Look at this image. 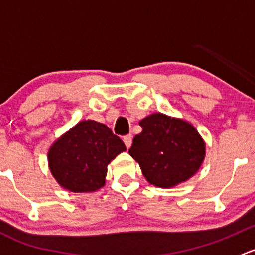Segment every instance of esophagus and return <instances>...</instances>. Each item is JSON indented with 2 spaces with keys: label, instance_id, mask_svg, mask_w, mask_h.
<instances>
[{
  "label": "esophagus",
  "instance_id": "obj_1",
  "mask_svg": "<svg viewBox=\"0 0 255 255\" xmlns=\"http://www.w3.org/2000/svg\"><path fill=\"white\" fill-rule=\"evenodd\" d=\"M123 141H124V143H125V146H127V148H130L131 143H132V136H131V135L124 136Z\"/></svg>",
  "mask_w": 255,
  "mask_h": 255
}]
</instances>
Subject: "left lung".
<instances>
[{"instance_id": "left-lung-1", "label": "left lung", "mask_w": 255, "mask_h": 255, "mask_svg": "<svg viewBox=\"0 0 255 255\" xmlns=\"http://www.w3.org/2000/svg\"><path fill=\"white\" fill-rule=\"evenodd\" d=\"M142 132L128 149L149 184L173 188L190 179L206 154L204 138L191 123L163 113H153L140 122Z\"/></svg>"}]
</instances>
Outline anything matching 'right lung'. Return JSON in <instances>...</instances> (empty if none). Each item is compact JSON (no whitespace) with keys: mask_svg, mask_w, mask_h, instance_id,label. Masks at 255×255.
I'll return each instance as SVG.
<instances>
[{"mask_svg":"<svg viewBox=\"0 0 255 255\" xmlns=\"http://www.w3.org/2000/svg\"><path fill=\"white\" fill-rule=\"evenodd\" d=\"M124 151V142L107 125L82 120L50 146L49 169L66 190L93 193L106 185L108 164Z\"/></svg>","mask_w":255,"mask_h":255,"instance_id":"obj_1","label":"right lung"}]
</instances>
